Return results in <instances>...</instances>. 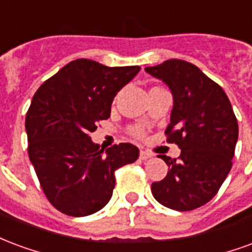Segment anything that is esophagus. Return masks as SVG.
Wrapping results in <instances>:
<instances>
[{"label":"esophagus","mask_w":252,"mask_h":252,"mask_svg":"<svg viewBox=\"0 0 252 252\" xmlns=\"http://www.w3.org/2000/svg\"><path fill=\"white\" fill-rule=\"evenodd\" d=\"M153 157V154L150 153V151H146V150H142L140 151V159L142 160H147V159H150Z\"/></svg>","instance_id":"1"}]
</instances>
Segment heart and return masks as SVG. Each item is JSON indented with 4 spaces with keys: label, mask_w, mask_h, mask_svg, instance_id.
<instances>
[{
    "label": "heart",
    "mask_w": 252,
    "mask_h": 252,
    "mask_svg": "<svg viewBox=\"0 0 252 252\" xmlns=\"http://www.w3.org/2000/svg\"><path fill=\"white\" fill-rule=\"evenodd\" d=\"M132 135H133V136H136V137H143L144 136V132H143V129L142 128H139V126H136V128H133V129H132Z\"/></svg>",
    "instance_id": "b5f03b06"
}]
</instances>
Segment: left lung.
Instances as JSON below:
<instances>
[{"mask_svg": "<svg viewBox=\"0 0 252 252\" xmlns=\"http://www.w3.org/2000/svg\"><path fill=\"white\" fill-rule=\"evenodd\" d=\"M146 71L171 90L166 135L181 148L178 159L159 155L169 171L151 185L154 198L174 211H193L216 195L232 167L238 120L224 90L194 64L170 59Z\"/></svg>", "mask_w": 252, "mask_h": 252, "instance_id": "left-lung-1", "label": "left lung"}]
</instances>
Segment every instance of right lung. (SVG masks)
Listing matches in <instances>:
<instances>
[{
  "label": "right lung",
  "mask_w": 252,
  "mask_h": 252,
  "mask_svg": "<svg viewBox=\"0 0 252 252\" xmlns=\"http://www.w3.org/2000/svg\"><path fill=\"white\" fill-rule=\"evenodd\" d=\"M139 70L77 59L33 95L25 117L28 155L46 197L64 215L83 217L102 209L115 189L116 170L139 158L133 144L104 151L90 137L98 121L109 119L117 92Z\"/></svg>",
  "instance_id": "obj_1"
}]
</instances>
